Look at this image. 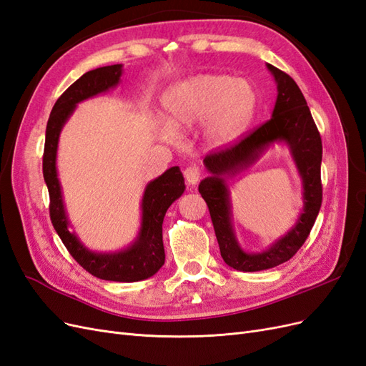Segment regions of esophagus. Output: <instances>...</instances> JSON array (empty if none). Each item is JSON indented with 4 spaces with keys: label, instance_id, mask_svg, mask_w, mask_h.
Returning a JSON list of instances; mask_svg holds the SVG:
<instances>
[{
    "label": "esophagus",
    "instance_id": "esophagus-1",
    "mask_svg": "<svg viewBox=\"0 0 366 366\" xmlns=\"http://www.w3.org/2000/svg\"><path fill=\"white\" fill-rule=\"evenodd\" d=\"M184 179H186V182L189 183V184H197L198 183V180H200V177H202V171H200V168H198L197 164H191V166H187V168L184 169Z\"/></svg>",
    "mask_w": 366,
    "mask_h": 366
}]
</instances>
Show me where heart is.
<instances>
[{
	"label": "heart",
	"instance_id": "heart-1",
	"mask_svg": "<svg viewBox=\"0 0 366 366\" xmlns=\"http://www.w3.org/2000/svg\"><path fill=\"white\" fill-rule=\"evenodd\" d=\"M166 125L159 136L168 142L177 132L192 129L203 122L210 147H226L238 140L257 114L258 93L252 82L227 74H197L175 84L163 96Z\"/></svg>",
	"mask_w": 366,
	"mask_h": 366
}]
</instances>
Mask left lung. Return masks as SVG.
<instances>
[{"mask_svg":"<svg viewBox=\"0 0 366 366\" xmlns=\"http://www.w3.org/2000/svg\"><path fill=\"white\" fill-rule=\"evenodd\" d=\"M267 69L278 88L270 120L235 145L206 156L204 166L209 177L198 186L212 218L221 257L229 267L239 272L267 270L289 261L310 235L322 203V140L305 97L289 74L270 64ZM273 142L290 147L303 180L305 207L295 226L284 237L261 252H246L239 246L231 223L227 179L248 169Z\"/></svg>","mask_w":366,"mask_h":366,"instance_id":"1","label":"left lung"}]
</instances>
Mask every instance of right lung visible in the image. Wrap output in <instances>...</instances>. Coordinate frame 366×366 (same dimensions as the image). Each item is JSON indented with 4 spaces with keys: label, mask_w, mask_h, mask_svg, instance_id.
I'll use <instances>...</instances> for the list:
<instances>
[{
    "label": "right lung",
    "mask_w": 366,
    "mask_h": 366,
    "mask_svg": "<svg viewBox=\"0 0 366 366\" xmlns=\"http://www.w3.org/2000/svg\"><path fill=\"white\" fill-rule=\"evenodd\" d=\"M124 65L114 64L86 71L71 84L54 104L46 129V147L42 174L50 195V218L54 230L71 257L96 278L116 282H136L156 274L164 264L162 224L168 207L184 192V179L179 166H172L156 180L147 184L142 197V221L139 234L127 249L119 252H93L85 247L74 232L65 212L61 182L58 179L56 156L64 125L76 105L116 88Z\"/></svg>",
    "instance_id": "right-lung-1"
}]
</instances>
